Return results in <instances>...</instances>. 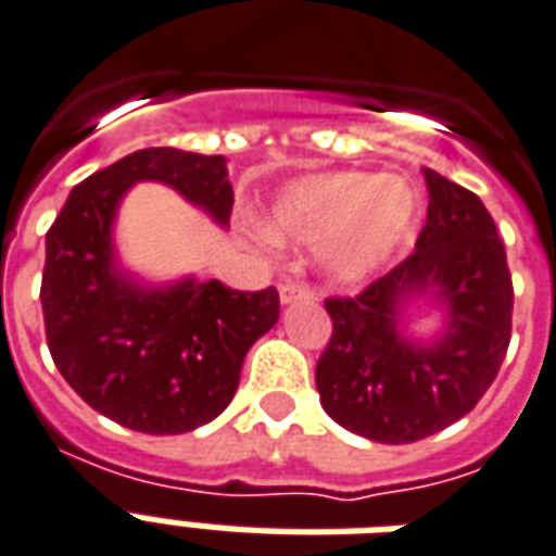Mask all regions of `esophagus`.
Wrapping results in <instances>:
<instances>
[{
    "instance_id": "obj_1",
    "label": "esophagus",
    "mask_w": 556,
    "mask_h": 556,
    "mask_svg": "<svg viewBox=\"0 0 556 556\" xmlns=\"http://www.w3.org/2000/svg\"><path fill=\"white\" fill-rule=\"evenodd\" d=\"M295 302H313L311 287L302 281H283L281 283V304H295Z\"/></svg>"
}]
</instances>
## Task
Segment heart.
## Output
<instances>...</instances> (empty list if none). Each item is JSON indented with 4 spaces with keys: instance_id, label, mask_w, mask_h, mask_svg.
I'll return each instance as SVG.
<instances>
[{
    "instance_id": "heart-1",
    "label": "heart",
    "mask_w": 556,
    "mask_h": 556,
    "mask_svg": "<svg viewBox=\"0 0 556 556\" xmlns=\"http://www.w3.org/2000/svg\"><path fill=\"white\" fill-rule=\"evenodd\" d=\"M419 199L404 181L372 173H323L287 184L263 228L275 243L325 245V269L354 283L407 240Z\"/></svg>"
}]
</instances>
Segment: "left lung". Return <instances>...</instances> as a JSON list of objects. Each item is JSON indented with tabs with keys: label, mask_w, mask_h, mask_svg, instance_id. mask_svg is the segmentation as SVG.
I'll return each instance as SVG.
<instances>
[{
	"label": "left lung",
	"mask_w": 556,
	"mask_h": 556,
	"mask_svg": "<svg viewBox=\"0 0 556 556\" xmlns=\"http://www.w3.org/2000/svg\"><path fill=\"white\" fill-rule=\"evenodd\" d=\"M428 219L416 252L361 295L328 299L331 342L316 363L325 413L345 431L404 445L481 402L510 345L513 281L490 211L460 184L421 169ZM441 304V333L416 341L403 311Z\"/></svg>",
	"instance_id": "obj_1"
}]
</instances>
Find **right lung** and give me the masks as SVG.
I'll use <instances>...</instances> for the list:
<instances>
[{"mask_svg":"<svg viewBox=\"0 0 556 556\" xmlns=\"http://www.w3.org/2000/svg\"><path fill=\"white\" fill-rule=\"evenodd\" d=\"M137 181H157L216 225L233 190L223 154L140 149L73 187L46 233V342L93 410L140 433H187L231 404L245 352L278 323V290L181 278L143 283L116 261L114 223Z\"/></svg>","mask_w":556,"mask_h":556,"instance_id":"1","label":"right lung"}]
</instances>
